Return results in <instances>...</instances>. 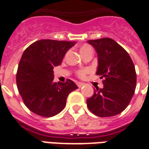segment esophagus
<instances>
[{"label": "esophagus", "instance_id": "esophagus-1", "mask_svg": "<svg viewBox=\"0 0 149 149\" xmlns=\"http://www.w3.org/2000/svg\"><path fill=\"white\" fill-rule=\"evenodd\" d=\"M77 84L78 88H81V87L84 85V84L81 83V82H77Z\"/></svg>", "mask_w": 149, "mask_h": 149}]
</instances>
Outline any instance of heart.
Instances as JSON below:
<instances>
[{"instance_id":"obj_1","label":"heart","mask_w":149,"mask_h":149,"mask_svg":"<svg viewBox=\"0 0 149 149\" xmlns=\"http://www.w3.org/2000/svg\"><path fill=\"white\" fill-rule=\"evenodd\" d=\"M89 49H91V47L90 46H88V45H84L80 49V54H83L84 52H85L87 50H89ZM86 72H87V70H79L77 72V75L80 77H84L85 76Z\"/></svg>"}]
</instances>
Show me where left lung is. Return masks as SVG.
Instances as JSON below:
<instances>
[{
  "mask_svg": "<svg viewBox=\"0 0 149 149\" xmlns=\"http://www.w3.org/2000/svg\"><path fill=\"white\" fill-rule=\"evenodd\" d=\"M98 54L96 75L102 79L103 88L95 89L87 100L90 111L99 117L122 113L129 105L136 84L133 62L124 48L110 38L88 41Z\"/></svg>",
  "mask_w": 149,
  "mask_h": 149,
  "instance_id": "1",
  "label": "left lung"
}]
</instances>
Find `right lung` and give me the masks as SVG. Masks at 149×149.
Wrapping results in <instances>:
<instances>
[{
    "mask_svg": "<svg viewBox=\"0 0 149 149\" xmlns=\"http://www.w3.org/2000/svg\"><path fill=\"white\" fill-rule=\"evenodd\" d=\"M76 42L42 39L24 50L16 73L17 88L24 104L33 113L53 117L66 105L70 92L78 87L71 80L54 82L55 66L60 65L65 53Z\"/></svg>",
    "mask_w": 149,
    "mask_h": 149,
    "instance_id": "1",
    "label": "right lung"
}]
</instances>
